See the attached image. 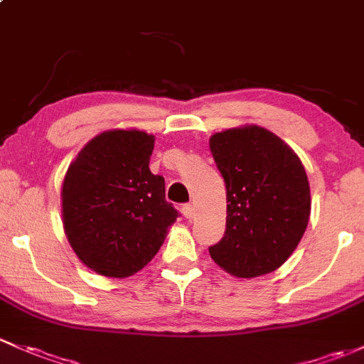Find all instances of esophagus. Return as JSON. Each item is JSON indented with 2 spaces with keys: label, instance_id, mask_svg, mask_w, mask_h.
Here are the masks:
<instances>
[{
  "label": "esophagus",
  "instance_id": "esophagus-1",
  "mask_svg": "<svg viewBox=\"0 0 364 364\" xmlns=\"http://www.w3.org/2000/svg\"><path fill=\"white\" fill-rule=\"evenodd\" d=\"M181 211H183V214H185V218H193L195 216V213H193V205L192 204H185L181 208Z\"/></svg>",
  "mask_w": 364,
  "mask_h": 364
}]
</instances>
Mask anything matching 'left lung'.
<instances>
[{"mask_svg":"<svg viewBox=\"0 0 364 364\" xmlns=\"http://www.w3.org/2000/svg\"><path fill=\"white\" fill-rule=\"evenodd\" d=\"M209 146L227 185V230L209 255L235 277L274 272L291 256L311 216L301 160L258 125L214 134Z\"/></svg>","mask_w":364,"mask_h":364,"instance_id":"obj_1","label":"left lung"}]
</instances>
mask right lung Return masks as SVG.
Listing matches in <instances>:
<instances>
[{
  "instance_id": "1",
  "label": "right lung",
  "mask_w": 364,
  "mask_h": 364,
  "mask_svg": "<svg viewBox=\"0 0 364 364\" xmlns=\"http://www.w3.org/2000/svg\"><path fill=\"white\" fill-rule=\"evenodd\" d=\"M155 137L109 131L83 146L63 185L64 230L94 272L129 277L151 262L179 216L166 181L150 171Z\"/></svg>"
}]
</instances>
